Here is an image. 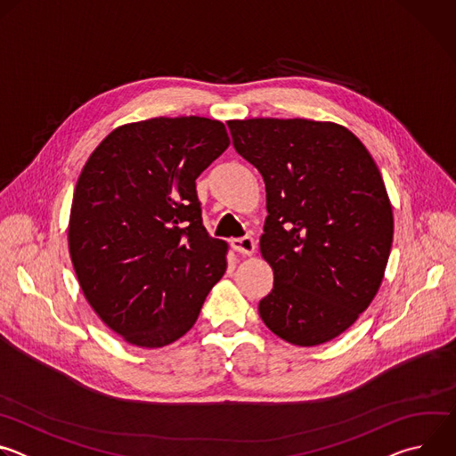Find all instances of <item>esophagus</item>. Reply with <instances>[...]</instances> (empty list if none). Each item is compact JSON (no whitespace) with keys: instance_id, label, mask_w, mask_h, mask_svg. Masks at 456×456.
Segmentation results:
<instances>
[{"instance_id":"34e87169","label":"esophagus","mask_w":456,"mask_h":456,"mask_svg":"<svg viewBox=\"0 0 456 456\" xmlns=\"http://www.w3.org/2000/svg\"><path fill=\"white\" fill-rule=\"evenodd\" d=\"M231 247L232 250H236L238 254H243V256H252L254 250H256V243L252 238L245 236V238H234L231 241Z\"/></svg>"}]
</instances>
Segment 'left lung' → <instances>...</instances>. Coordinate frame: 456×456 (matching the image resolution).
I'll use <instances>...</instances> for the list:
<instances>
[{
	"label": "left lung",
	"instance_id": "8db88e82",
	"mask_svg": "<svg viewBox=\"0 0 456 456\" xmlns=\"http://www.w3.org/2000/svg\"><path fill=\"white\" fill-rule=\"evenodd\" d=\"M234 150L264 176L259 252L274 273L257 312L296 346L348 330L373 301L394 241L380 171L348 127L310 118L227 122Z\"/></svg>",
	"mask_w": 456,
	"mask_h": 456
}]
</instances>
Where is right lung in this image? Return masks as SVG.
Instances as JSON below:
<instances>
[{
    "mask_svg": "<svg viewBox=\"0 0 456 456\" xmlns=\"http://www.w3.org/2000/svg\"><path fill=\"white\" fill-rule=\"evenodd\" d=\"M229 144L220 120L155 117L115 127L86 160L70 257L86 301L126 343L178 341L225 274L229 245L208 234L194 180Z\"/></svg>",
    "mask_w": 456,
    "mask_h": 456,
    "instance_id": "1",
    "label": "right lung"
}]
</instances>
